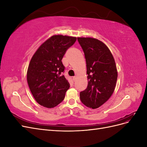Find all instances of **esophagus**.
I'll use <instances>...</instances> for the list:
<instances>
[{
  "label": "esophagus",
  "instance_id": "1",
  "mask_svg": "<svg viewBox=\"0 0 147 147\" xmlns=\"http://www.w3.org/2000/svg\"><path fill=\"white\" fill-rule=\"evenodd\" d=\"M72 79H73L74 81H75V80H76V79H77V77H74Z\"/></svg>",
  "mask_w": 147,
  "mask_h": 147
}]
</instances>
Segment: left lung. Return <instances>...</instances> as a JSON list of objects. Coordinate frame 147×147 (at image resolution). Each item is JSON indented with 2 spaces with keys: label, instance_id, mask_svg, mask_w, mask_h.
<instances>
[{
  "label": "left lung",
  "instance_id": "left-lung-1",
  "mask_svg": "<svg viewBox=\"0 0 147 147\" xmlns=\"http://www.w3.org/2000/svg\"><path fill=\"white\" fill-rule=\"evenodd\" d=\"M86 63L88 86L80 93L82 103L88 107L97 109L114 92L118 77L116 64L109 48L99 40L78 37Z\"/></svg>",
  "mask_w": 147,
  "mask_h": 147
}]
</instances>
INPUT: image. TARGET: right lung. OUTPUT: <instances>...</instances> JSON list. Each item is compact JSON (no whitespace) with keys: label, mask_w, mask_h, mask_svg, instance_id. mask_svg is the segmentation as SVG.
Instances as JSON below:
<instances>
[{"label":"right lung","mask_w":147,"mask_h":147,"mask_svg":"<svg viewBox=\"0 0 147 147\" xmlns=\"http://www.w3.org/2000/svg\"><path fill=\"white\" fill-rule=\"evenodd\" d=\"M77 37L55 35L39 47L31 58L27 80L31 93L38 104L53 108L65 97L70 84L62 74L65 67L62 59Z\"/></svg>","instance_id":"add662e5"}]
</instances>
